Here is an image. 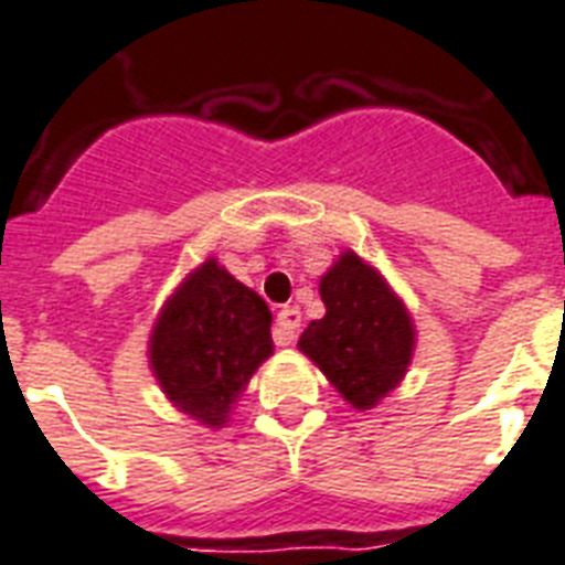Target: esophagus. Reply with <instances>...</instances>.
Returning a JSON list of instances; mask_svg holds the SVG:
<instances>
[{
    "label": "esophagus",
    "instance_id": "1",
    "mask_svg": "<svg viewBox=\"0 0 565 565\" xmlns=\"http://www.w3.org/2000/svg\"><path fill=\"white\" fill-rule=\"evenodd\" d=\"M301 326V310L287 305V308L278 310V319H275V337H278V343L290 345L296 340V331Z\"/></svg>",
    "mask_w": 565,
    "mask_h": 565
}]
</instances>
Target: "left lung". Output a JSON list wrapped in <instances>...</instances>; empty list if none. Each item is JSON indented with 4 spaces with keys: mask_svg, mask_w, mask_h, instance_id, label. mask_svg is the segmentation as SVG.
Returning <instances> with one entry per match:
<instances>
[{
    "mask_svg": "<svg viewBox=\"0 0 565 565\" xmlns=\"http://www.w3.org/2000/svg\"><path fill=\"white\" fill-rule=\"evenodd\" d=\"M326 317L299 337V352L319 366L354 411H372L407 375L416 326L381 269L345 248L319 278Z\"/></svg>",
    "mask_w": 565,
    "mask_h": 565,
    "instance_id": "8db88e82",
    "label": "left lung"
}]
</instances>
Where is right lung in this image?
I'll return each mask as SVG.
<instances>
[{
	"instance_id": "right-lung-1",
	"label": "right lung",
	"mask_w": 565,
	"mask_h": 565,
	"mask_svg": "<svg viewBox=\"0 0 565 565\" xmlns=\"http://www.w3.org/2000/svg\"><path fill=\"white\" fill-rule=\"evenodd\" d=\"M273 313L252 287L207 257L163 301L149 334V366L184 416L225 428L257 366L269 361Z\"/></svg>"
}]
</instances>
